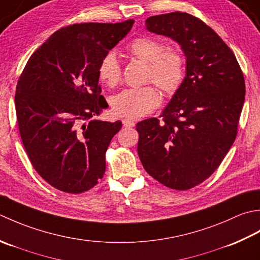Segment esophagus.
<instances>
[{
	"label": "esophagus",
	"instance_id": "obj_1",
	"mask_svg": "<svg viewBox=\"0 0 260 260\" xmlns=\"http://www.w3.org/2000/svg\"><path fill=\"white\" fill-rule=\"evenodd\" d=\"M122 123H123V126H125V128H131V126H135V121L134 120L123 119Z\"/></svg>",
	"mask_w": 260,
	"mask_h": 260
}]
</instances>
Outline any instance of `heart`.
Returning <instances> with one entry per match:
<instances>
[{
	"label": "heart",
	"instance_id": "heart-1",
	"mask_svg": "<svg viewBox=\"0 0 260 260\" xmlns=\"http://www.w3.org/2000/svg\"><path fill=\"white\" fill-rule=\"evenodd\" d=\"M131 57L147 62L144 82L153 83L164 94L172 95L181 87L186 73V58L178 48H171L162 40L152 37H137L125 47ZM98 76L109 87L118 86L122 78V67L113 51L100 60ZM111 108L115 116L138 119L152 112L160 103L159 93L152 85L126 88L111 98Z\"/></svg>",
	"mask_w": 260,
	"mask_h": 260
}]
</instances>
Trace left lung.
I'll use <instances>...</instances> for the list:
<instances>
[{
	"label": "left lung",
	"instance_id": "obj_1",
	"mask_svg": "<svg viewBox=\"0 0 260 260\" xmlns=\"http://www.w3.org/2000/svg\"><path fill=\"white\" fill-rule=\"evenodd\" d=\"M146 26L181 45L186 76L159 118L137 123L138 155L156 181L186 190L209 178L235 142L245 78L232 50L194 15H155Z\"/></svg>",
	"mask_w": 260,
	"mask_h": 260
}]
</instances>
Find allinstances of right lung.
I'll return each mask as SVG.
<instances>
[{
    "label": "right lung",
    "instance_id": "add662e5",
    "mask_svg": "<svg viewBox=\"0 0 260 260\" xmlns=\"http://www.w3.org/2000/svg\"><path fill=\"white\" fill-rule=\"evenodd\" d=\"M134 22L61 28L34 52L19 77L14 101L26 155L61 192H86L103 177L105 152L122 122L93 119L108 108L98 66Z\"/></svg>",
    "mask_w": 260,
    "mask_h": 260
}]
</instances>
